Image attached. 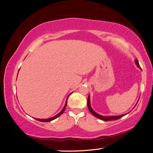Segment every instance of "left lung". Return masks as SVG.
<instances>
[{"label": "left lung", "mask_w": 153, "mask_h": 153, "mask_svg": "<svg viewBox=\"0 0 153 153\" xmlns=\"http://www.w3.org/2000/svg\"><path fill=\"white\" fill-rule=\"evenodd\" d=\"M135 63L137 65V67H138V68L140 69V65L138 63V61L137 60V59H135ZM138 103V102H137ZM136 103V105H137ZM87 105H88V108L89 111H90V113H91L93 115L95 116L96 117H97L98 119H100V120H103V121H110V120H118V119H120L121 117H123L124 115H127V114H123V115H115V116H103L100 115V114H98L97 113H96L95 111L92 109V107H91V105H90V94L88 96V102H87Z\"/></svg>", "instance_id": "1"}]
</instances>
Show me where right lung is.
Returning a JSON list of instances; mask_svg holds the SVG:
<instances>
[{
  "mask_svg": "<svg viewBox=\"0 0 153 153\" xmlns=\"http://www.w3.org/2000/svg\"><path fill=\"white\" fill-rule=\"evenodd\" d=\"M70 94H69V95H70ZM69 96H68V97H67V98L64 107L63 108V109H62V110L61 111V112H59V113L57 114V115H56L55 116H54V117H51V118H48V119H36V120H38V121H42V122H49V121H53V120H55L56 118H57L58 117H59V116H60V115H61V114L64 112L66 106H67V99H68Z\"/></svg>",
  "mask_w": 153,
  "mask_h": 153,
  "instance_id": "add662e5",
  "label": "right lung"
}]
</instances>
